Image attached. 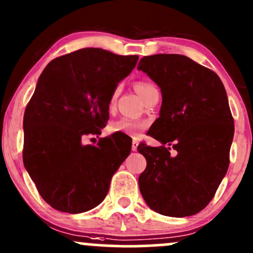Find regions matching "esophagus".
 Listing matches in <instances>:
<instances>
[{
  "instance_id": "34e87169",
  "label": "esophagus",
  "mask_w": 253,
  "mask_h": 253,
  "mask_svg": "<svg viewBox=\"0 0 253 253\" xmlns=\"http://www.w3.org/2000/svg\"><path fill=\"white\" fill-rule=\"evenodd\" d=\"M138 145H139V141L134 139V140L132 141V151H136V149H138Z\"/></svg>"
}]
</instances>
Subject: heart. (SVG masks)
Wrapping results in <instances>:
<instances>
[{
  "label": "heart",
  "instance_id": "heart-1",
  "mask_svg": "<svg viewBox=\"0 0 253 253\" xmlns=\"http://www.w3.org/2000/svg\"><path fill=\"white\" fill-rule=\"evenodd\" d=\"M156 86L150 82H138L135 85L136 91L140 95L141 98L145 97V95L147 92L151 91L152 89H155ZM119 88H117L113 91L112 96L109 100V107H113L115 103V100L118 97ZM149 124L147 121L144 120H138V119H128V118H121L119 120L113 121L109 125V130L113 133H124V134L130 135V136H138L147 128Z\"/></svg>",
  "mask_w": 253,
  "mask_h": 253
}]
</instances>
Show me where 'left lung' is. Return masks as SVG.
<instances>
[{"instance_id":"left-lung-1","label":"left lung","mask_w":253,"mask_h":253,"mask_svg":"<svg viewBox=\"0 0 253 253\" xmlns=\"http://www.w3.org/2000/svg\"><path fill=\"white\" fill-rule=\"evenodd\" d=\"M138 70L157 83L163 97L147 132L162 146H138L147 163L139 189L162 215H194L211 201L229 165L234 121L225 86L215 72L182 54L144 57Z\"/></svg>"}]
</instances>
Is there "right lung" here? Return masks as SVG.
Listing matches in <instances>:
<instances>
[{"label":"right lung","instance_id":"right-lung-1","mask_svg":"<svg viewBox=\"0 0 253 253\" xmlns=\"http://www.w3.org/2000/svg\"><path fill=\"white\" fill-rule=\"evenodd\" d=\"M138 56L86 47L47 64L24 115V165L40 196L59 211L77 214L100 205L110 179L130 153L128 138L101 134L109 100Z\"/></svg>","mask_w":253,"mask_h":253}]
</instances>
